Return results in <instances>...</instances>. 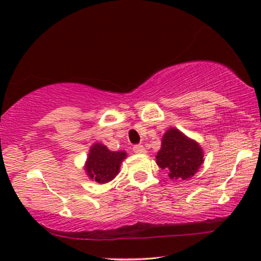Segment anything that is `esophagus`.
Masks as SVG:
<instances>
[{"label":"esophagus","mask_w":261,"mask_h":261,"mask_svg":"<svg viewBox=\"0 0 261 261\" xmlns=\"http://www.w3.org/2000/svg\"><path fill=\"white\" fill-rule=\"evenodd\" d=\"M133 149H134L135 153H139V154H143V153H146V152H147V151H146V148L143 147L142 145H135Z\"/></svg>","instance_id":"34e87169"}]
</instances>
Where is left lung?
<instances>
[{"mask_svg": "<svg viewBox=\"0 0 261 261\" xmlns=\"http://www.w3.org/2000/svg\"><path fill=\"white\" fill-rule=\"evenodd\" d=\"M155 162L162 169L168 170L170 179L187 180L203 163V151L196 141L170 127L162 137V146L155 155Z\"/></svg>", "mask_w": 261, "mask_h": 261, "instance_id": "1", "label": "left lung"}]
</instances>
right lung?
<instances>
[{
  "instance_id": "add662e5",
  "label": "right lung",
  "mask_w": 261,
  "mask_h": 261,
  "mask_svg": "<svg viewBox=\"0 0 261 261\" xmlns=\"http://www.w3.org/2000/svg\"><path fill=\"white\" fill-rule=\"evenodd\" d=\"M126 157V152H114L101 143H94L89 149L85 169L92 180L104 184L113 180L118 175L121 162Z\"/></svg>"
}]
</instances>
